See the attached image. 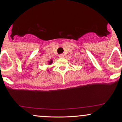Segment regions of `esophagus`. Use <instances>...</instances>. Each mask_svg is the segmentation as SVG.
Instances as JSON below:
<instances>
[{"label":"esophagus","mask_w":122,"mask_h":122,"mask_svg":"<svg viewBox=\"0 0 122 122\" xmlns=\"http://www.w3.org/2000/svg\"><path fill=\"white\" fill-rule=\"evenodd\" d=\"M59 57H60V58H63V57H64V55H63L62 54H60V55H59Z\"/></svg>","instance_id":"1"}]
</instances>
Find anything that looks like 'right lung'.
I'll return each instance as SVG.
<instances>
[{
	"label": "right lung",
	"mask_w": 122,
	"mask_h": 122,
	"mask_svg": "<svg viewBox=\"0 0 122 122\" xmlns=\"http://www.w3.org/2000/svg\"><path fill=\"white\" fill-rule=\"evenodd\" d=\"M52 63V60H50V61H49V64H51Z\"/></svg>",
	"instance_id": "1"
}]
</instances>
